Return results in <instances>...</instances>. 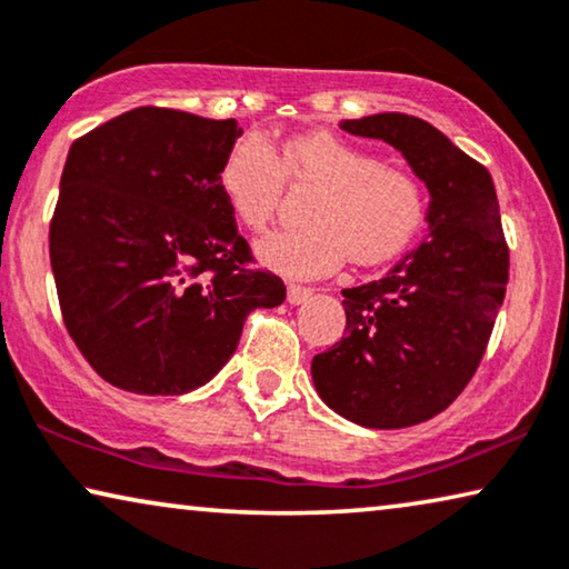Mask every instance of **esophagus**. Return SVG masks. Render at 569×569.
<instances>
[{
  "label": "esophagus",
  "mask_w": 569,
  "mask_h": 569,
  "mask_svg": "<svg viewBox=\"0 0 569 569\" xmlns=\"http://www.w3.org/2000/svg\"><path fill=\"white\" fill-rule=\"evenodd\" d=\"M312 298V290L310 287H305V284H290L287 287V302L290 305H300V302H308Z\"/></svg>",
  "instance_id": "obj_1"
}]
</instances>
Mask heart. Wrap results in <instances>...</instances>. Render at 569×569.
<instances>
[{
	"mask_svg": "<svg viewBox=\"0 0 569 569\" xmlns=\"http://www.w3.org/2000/svg\"><path fill=\"white\" fill-rule=\"evenodd\" d=\"M287 179L316 187L305 218L310 223L282 228L257 246L267 267L290 277H318L349 257L359 267L390 261L408 249L428 218L423 179L382 156L341 141L326 130L287 138L282 156L264 136L249 133L220 171V187L236 220L264 230L277 216Z\"/></svg>",
	"mask_w": 569,
	"mask_h": 569,
	"instance_id": "obj_1",
	"label": "heart"
}]
</instances>
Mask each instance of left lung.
I'll return each instance as SVG.
<instances>
[{"mask_svg":"<svg viewBox=\"0 0 569 569\" xmlns=\"http://www.w3.org/2000/svg\"><path fill=\"white\" fill-rule=\"evenodd\" d=\"M341 128L406 156L431 192L428 236L387 277L341 290L346 336L312 359V382L353 423L416 426L472 380L506 298L496 184L480 161L413 114H369Z\"/></svg>","mask_w":569,"mask_h":569,"instance_id":"1","label":"left lung"}]
</instances>
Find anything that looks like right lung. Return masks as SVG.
<instances>
[{"label":"right lung","instance_id":"1","mask_svg":"<svg viewBox=\"0 0 569 569\" xmlns=\"http://www.w3.org/2000/svg\"><path fill=\"white\" fill-rule=\"evenodd\" d=\"M241 128L136 107L71 143L51 218L66 331L97 375L138 395L210 382L243 320L287 287L238 233L220 171Z\"/></svg>","mask_w":569,"mask_h":569}]
</instances>
